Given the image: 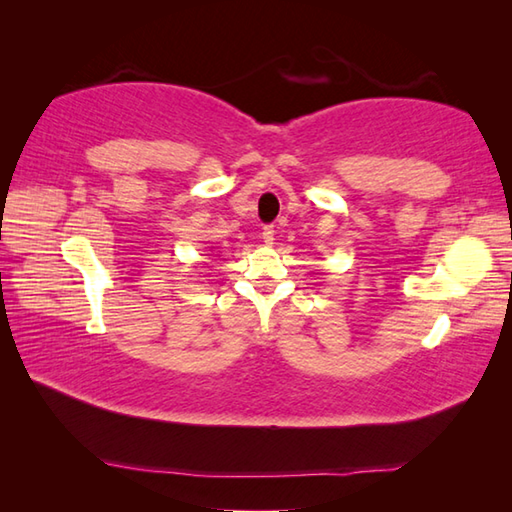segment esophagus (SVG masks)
<instances>
[{
    "label": "esophagus",
    "instance_id": "1",
    "mask_svg": "<svg viewBox=\"0 0 512 512\" xmlns=\"http://www.w3.org/2000/svg\"><path fill=\"white\" fill-rule=\"evenodd\" d=\"M274 225H265L263 227V241H265V245H274V241H276V238H274Z\"/></svg>",
    "mask_w": 512,
    "mask_h": 512
}]
</instances>
